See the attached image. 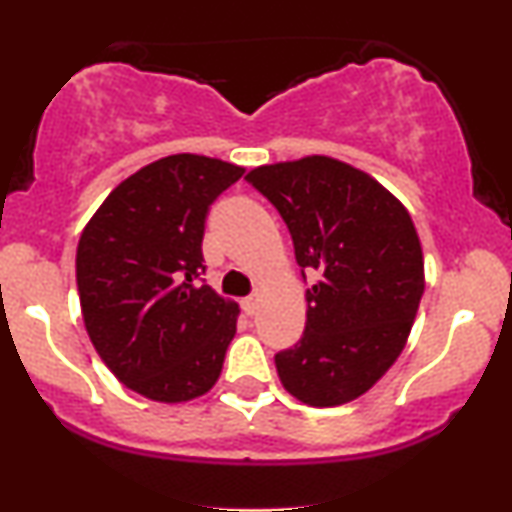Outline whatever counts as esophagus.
I'll list each match as a JSON object with an SVG mask.
<instances>
[{
  "instance_id": "1",
  "label": "esophagus",
  "mask_w": 512,
  "mask_h": 512,
  "mask_svg": "<svg viewBox=\"0 0 512 512\" xmlns=\"http://www.w3.org/2000/svg\"><path fill=\"white\" fill-rule=\"evenodd\" d=\"M243 310H245V315H255L257 310H260V298L257 296L243 298Z\"/></svg>"
}]
</instances>
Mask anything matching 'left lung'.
Here are the masks:
<instances>
[{"label":"left lung","instance_id":"obj_1","mask_svg":"<svg viewBox=\"0 0 512 512\" xmlns=\"http://www.w3.org/2000/svg\"><path fill=\"white\" fill-rule=\"evenodd\" d=\"M245 178L286 221L296 262L320 276L305 291L301 342L274 358L281 385L310 407L366 395L402 354L424 296V252L407 207L332 156L257 166Z\"/></svg>","mask_w":512,"mask_h":512}]
</instances>
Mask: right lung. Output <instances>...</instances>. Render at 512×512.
Here are the masks:
<instances>
[{
    "label": "right lung",
    "instance_id": "obj_1",
    "mask_svg": "<svg viewBox=\"0 0 512 512\" xmlns=\"http://www.w3.org/2000/svg\"><path fill=\"white\" fill-rule=\"evenodd\" d=\"M243 166L173 154L105 197L76 248L81 315L103 363L163 404L207 395L236 337L240 308L199 284L209 207Z\"/></svg>",
    "mask_w": 512,
    "mask_h": 512
}]
</instances>
